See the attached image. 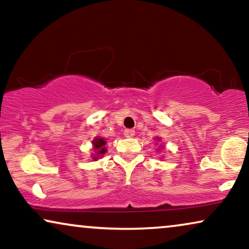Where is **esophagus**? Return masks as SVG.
Instances as JSON below:
<instances>
[{"instance_id": "34e87169", "label": "esophagus", "mask_w": 249, "mask_h": 249, "mask_svg": "<svg viewBox=\"0 0 249 249\" xmlns=\"http://www.w3.org/2000/svg\"><path fill=\"white\" fill-rule=\"evenodd\" d=\"M124 135L126 136V138H133V136L135 135V131L134 129H132V128H128V129H125L124 131Z\"/></svg>"}]
</instances>
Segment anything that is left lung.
Here are the masks:
<instances>
[{"mask_svg": "<svg viewBox=\"0 0 249 249\" xmlns=\"http://www.w3.org/2000/svg\"><path fill=\"white\" fill-rule=\"evenodd\" d=\"M158 141H159V139H158Z\"/></svg>", "mask_w": 249, "mask_h": 249, "instance_id": "left-lung-1", "label": "left lung"}]
</instances>
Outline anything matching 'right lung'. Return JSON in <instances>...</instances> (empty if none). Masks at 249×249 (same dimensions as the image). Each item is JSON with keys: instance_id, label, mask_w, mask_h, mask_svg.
Returning <instances> with one entry per match:
<instances>
[{"instance_id": "add662e5", "label": "right lung", "mask_w": 249, "mask_h": 249, "mask_svg": "<svg viewBox=\"0 0 249 249\" xmlns=\"http://www.w3.org/2000/svg\"><path fill=\"white\" fill-rule=\"evenodd\" d=\"M92 145H93L94 152H96V155H97V156H93L94 160L100 158V157L107 151L106 146H105V145H106V141H105V139H103V138H96V139H94L92 141Z\"/></svg>"}]
</instances>
